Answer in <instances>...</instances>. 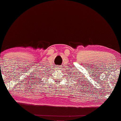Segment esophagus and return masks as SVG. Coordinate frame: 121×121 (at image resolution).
<instances>
[{
  "label": "esophagus",
  "instance_id": "esophagus-1",
  "mask_svg": "<svg viewBox=\"0 0 121 121\" xmlns=\"http://www.w3.org/2000/svg\"><path fill=\"white\" fill-rule=\"evenodd\" d=\"M58 69H59V67H58Z\"/></svg>",
  "mask_w": 121,
  "mask_h": 121
}]
</instances>
